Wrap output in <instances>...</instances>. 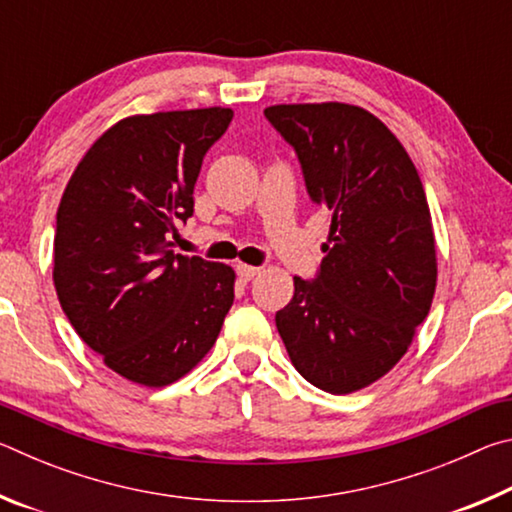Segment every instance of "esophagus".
I'll use <instances>...</instances> for the list:
<instances>
[{"instance_id": "esophagus-1", "label": "esophagus", "mask_w": 512, "mask_h": 512, "mask_svg": "<svg viewBox=\"0 0 512 512\" xmlns=\"http://www.w3.org/2000/svg\"><path fill=\"white\" fill-rule=\"evenodd\" d=\"M259 273L257 266H248V264H237V275L241 277L244 282H250L253 277Z\"/></svg>"}]
</instances>
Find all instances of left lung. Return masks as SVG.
I'll list each match as a JSON object with an SVG mask.
<instances>
[{
	"instance_id": "left-lung-1",
	"label": "left lung",
	"mask_w": 512,
	"mask_h": 512,
	"mask_svg": "<svg viewBox=\"0 0 512 512\" xmlns=\"http://www.w3.org/2000/svg\"><path fill=\"white\" fill-rule=\"evenodd\" d=\"M296 151L311 201L332 216L314 280L293 277L275 325L309 384L345 395L404 357L436 291L427 196L400 140L348 103L264 110Z\"/></svg>"
}]
</instances>
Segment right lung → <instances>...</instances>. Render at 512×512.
Listing matches in <instances>:
<instances>
[{
    "label": "right lung",
    "instance_id": "1",
    "mask_svg": "<svg viewBox=\"0 0 512 512\" xmlns=\"http://www.w3.org/2000/svg\"><path fill=\"white\" fill-rule=\"evenodd\" d=\"M230 108L135 115L83 155L60 198L54 284L69 323L103 363L167 386L201 361L235 300V271L176 255L169 237L194 214L205 153Z\"/></svg>",
    "mask_w": 512,
    "mask_h": 512
}]
</instances>
